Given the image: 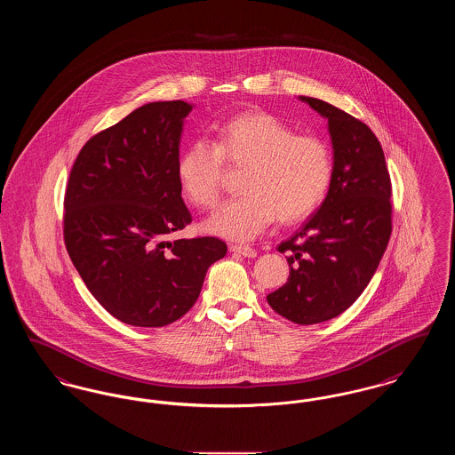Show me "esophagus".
I'll return each mask as SVG.
<instances>
[{
    "mask_svg": "<svg viewBox=\"0 0 455 455\" xmlns=\"http://www.w3.org/2000/svg\"><path fill=\"white\" fill-rule=\"evenodd\" d=\"M228 249H230V252L240 254V256H243V258H256V256H258L256 249H252V247H249V245H242V243H232Z\"/></svg>",
    "mask_w": 455,
    "mask_h": 455,
    "instance_id": "1",
    "label": "esophagus"
}]
</instances>
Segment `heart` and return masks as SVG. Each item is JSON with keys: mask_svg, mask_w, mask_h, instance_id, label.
<instances>
[{"mask_svg": "<svg viewBox=\"0 0 455 455\" xmlns=\"http://www.w3.org/2000/svg\"><path fill=\"white\" fill-rule=\"evenodd\" d=\"M225 164L247 167L243 195L206 221V230L230 240H252L275 220L295 223L314 213L331 189L334 153L317 134H299L280 117L249 110L217 126L215 143L197 138L177 160L180 188L196 208L215 210Z\"/></svg>", "mask_w": 455, "mask_h": 455, "instance_id": "heart-1", "label": "heart"}]
</instances>
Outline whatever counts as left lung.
Wrapping results in <instances>:
<instances>
[{
    "instance_id": "left-lung-1",
    "label": "left lung",
    "mask_w": 455,
    "mask_h": 455,
    "mask_svg": "<svg viewBox=\"0 0 455 455\" xmlns=\"http://www.w3.org/2000/svg\"><path fill=\"white\" fill-rule=\"evenodd\" d=\"M300 99L327 119L334 179L317 213L278 245L290 276L267 303L310 325L338 317L367 288L389 243L392 186L380 141L365 123L324 100Z\"/></svg>"
}]
</instances>
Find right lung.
<instances>
[{"label":"right lung","instance_id":"add662e5","mask_svg":"<svg viewBox=\"0 0 455 455\" xmlns=\"http://www.w3.org/2000/svg\"><path fill=\"white\" fill-rule=\"evenodd\" d=\"M193 106L152 102L92 136L65 193L63 235L90 293L124 324L164 327L195 305L208 267L225 258L217 237H165L193 221L177 160Z\"/></svg>","mask_w":455,"mask_h":455}]
</instances>
